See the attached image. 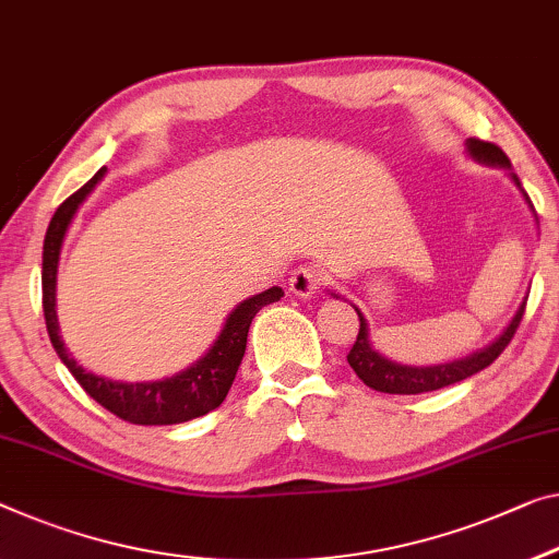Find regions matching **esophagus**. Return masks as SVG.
<instances>
[{"instance_id": "1", "label": "esophagus", "mask_w": 559, "mask_h": 559, "mask_svg": "<svg viewBox=\"0 0 559 559\" xmlns=\"http://www.w3.org/2000/svg\"><path fill=\"white\" fill-rule=\"evenodd\" d=\"M320 287H322V274L314 267H299L289 280V289L295 292L297 297H312Z\"/></svg>"}]
</instances>
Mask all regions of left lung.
I'll use <instances>...</instances> for the list:
<instances>
[{"label": "left lung", "mask_w": 559, "mask_h": 559, "mask_svg": "<svg viewBox=\"0 0 559 559\" xmlns=\"http://www.w3.org/2000/svg\"><path fill=\"white\" fill-rule=\"evenodd\" d=\"M467 152L472 154V159L477 162H485V165H497V167H508L510 169V159L508 154H504L497 144L492 142H485V140H477V136H469L467 140ZM512 175V171H510ZM514 185L520 187V192L525 194L522 190L518 175H512ZM525 200L530 204V197L525 194ZM532 207V204H530ZM535 212V210H532ZM525 305L518 309V314L512 317L510 328L504 330L500 337H497L492 345L475 352V355H469L465 359H454V362L448 365H435V367H409V365H397L392 362V359L382 357L380 352L372 349V342H369V330H367V320L362 317V312L357 309V317H359V332H357V342L352 345L349 355H347V362L349 367L355 369L359 380H362L367 388H372L377 392H388V394H423V392H432V390H442L448 388V384L454 382H462L467 380V377L483 372L485 367H489L495 362L497 357L502 355L504 347L510 345L514 332H518L520 322H522V314H525Z\"/></svg>", "instance_id": "left-lung-1"}]
</instances>
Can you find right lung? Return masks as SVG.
<instances>
[{
    "mask_svg": "<svg viewBox=\"0 0 559 559\" xmlns=\"http://www.w3.org/2000/svg\"><path fill=\"white\" fill-rule=\"evenodd\" d=\"M105 167L94 175L82 190H76L72 197L59 204L55 217H51L45 237V252H41V307H45V322L51 340V347L67 369L74 374V380L82 384V390L90 394L94 402L109 409L111 415L132 425H179L190 423L194 417H202L219 407L225 402L227 392L235 382V374L239 365H242L245 347H247V332L254 314L260 312L264 305L277 302L285 295L282 287H270L262 295H254L245 302L235 307V312L227 317L225 328H222L219 337L214 340L212 349L202 359L179 372L175 377L159 382H115L107 377L92 374L87 369L76 365V359L67 352L62 337H59V322H57V267H59V252H62V242L67 229H70L72 219L80 204L87 200V194L97 187V182L105 177Z\"/></svg>",
    "mask_w": 559,
    "mask_h": 559,
    "instance_id": "add662e5",
    "label": "right lung"
}]
</instances>
